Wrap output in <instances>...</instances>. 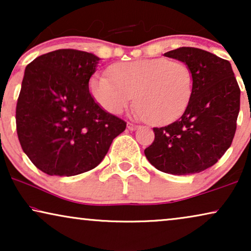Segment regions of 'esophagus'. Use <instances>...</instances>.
Here are the masks:
<instances>
[{
	"label": "esophagus",
	"mask_w": 251,
	"mask_h": 251,
	"mask_svg": "<svg viewBox=\"0 0 251 251\" xmlns=\"http://www.w3.org/2000/svg\"><path fill=\"white\" fill-rule=\"evenodd\" d=\"M137 128H138V126H137V125H133V123H130V122H128V129L130 130V131H133V130H136Z\"/></svg>",
	"instance_id": "esophagus-1"
}]
</instances>
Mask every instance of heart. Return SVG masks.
Returning <instances> with one entry per match:
<instances>
[{
    "label": "heart",
    "instance_id": "1",
    "mask_svg": "<svg viewBox=\"0 0 251 251\" xmlns=\"http://www.w3.org/2000/svg\"><path fill=\"white\" fill-rule=\"evenodd\" d=\"M107 75H95L90 92L112 114H122L136 95L137 113L153 125H166L183 114L193 92V74L181 61L146 58L118 63Z\"/></svg>",
    "mask_w": 251,
    "mask_h": 251
}]
</instances>
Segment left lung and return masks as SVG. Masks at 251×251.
I'll use <instances>...</instances> for the list:
<instances>
[{"mask_svg":"<svg viewBox=\"0 0 251 251\" xmlns=\"http://www.w3.org/2000/svg\"><path fill=\"white\" fill-rule=\"evenodd\" d=\"M164 56L186 64L193 92L184 114L162 128L144 151L162 173L191 175L214 166L231 146L240 111V88L228 60L198 48L181 47Z\"/></svg>","mask_w":251,"mask_h":251,"instance_id":"obj_1","label":"left lung"}]
</instances>
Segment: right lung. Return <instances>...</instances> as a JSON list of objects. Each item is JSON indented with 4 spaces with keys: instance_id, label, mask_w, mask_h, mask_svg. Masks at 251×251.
Here are the masks:
<instances>
[{
    "instance_id": "obj_1",
    "label": "right lung",
    "mask_w": 251,
    "mask_h": 251,
    "mask_svg": "<svg viewBox=\"0 0 251 251\" xmlns=\"http://www.w3.org/2000/svg\"><path fill=\"white\" fill-rule=\"evenodd\" d=\"M99 58L60 49L26 66L16 108L22 149L50 176H75L101 162L126 122L104 111L89 92Z\"/></svg>"
}]
</instances>
